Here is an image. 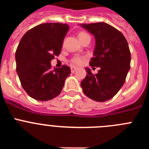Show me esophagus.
Here are the masks:
<instances>
[{
	"label": "esophagus",
	"mask_w": 149,
	"mask_h": 149,
	"mask_svg": "<svg viewBox=\"0 0 149 149\" xmlns=\"http://www.w3.org/2000/svg\"><path fill=\"white\" fill-rule=\"evenodd\" d=\"M76 70H77V68H75V67H71V72H72V73H74Z\"/></svg>",
	"instance_id": "esophagus-1"
}]
</instances>
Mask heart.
Segmentation results:
<instances>
[{
  "mask_svg": "<svg viewBox=\"0 0 149 149\" xmlns=\"http://www.w3.org/2000/svg\"><path fill=\"white\" fill-rule=\"evenodd\" d=\"M86 36H89L84 32H81L78 34L79 39H84V37H86ZM84 61H85V58H84V56H74V57L71 60V62H72V63L73 65H77V66H79V65H82L83 64H84Z\"/></svg>",
  "mask_w": 149,
  "mask_h": 149,
  "instance_id": "obj_1",
  "label": "heart"
}]
</instances>
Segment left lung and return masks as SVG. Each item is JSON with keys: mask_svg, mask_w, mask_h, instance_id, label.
I'll return each mask as SVG.
<instances>
[{"mask_svg": "<svg viewBox=\"0 0 149 149\" xmlns=\"http://www.w3.org/2000/svg\"><path fill=\"white\" fill-rule=\"evenodd\" d=\"M82 27L93 34L95 39L90 66L100 67L93 74L86 68V76L81 81L84 94L99 102L110 100L119 91L130 70L131 52L123 34L104 22L83 24Z\"/></svg>", "mask_w": 149, "mask_h": 149, "instance_id": "obj_1", "label": "left lung"}]
</instances>
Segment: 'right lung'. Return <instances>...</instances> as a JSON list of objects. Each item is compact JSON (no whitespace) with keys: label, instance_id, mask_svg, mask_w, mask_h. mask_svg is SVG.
Instances as JSON below:
<instances>
[{"label":"right lung","instance_id":"obj_1","mask_svg":"<svg viewBox=\"0 0 149 149\" xmlns=\"http://www.w3.org/2000/svg\"><path fill=\"white\" fill-rule=\"evenodd\" d=\"M68 29L67 24H41L21 39L15 52L16 72L31 98L49 101L61 93L71 69L67 65L51 69V61L60 54Z\"/></svg>","mask_w":149,"mask_h":149}]
</instances>
